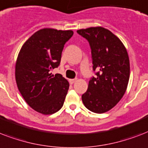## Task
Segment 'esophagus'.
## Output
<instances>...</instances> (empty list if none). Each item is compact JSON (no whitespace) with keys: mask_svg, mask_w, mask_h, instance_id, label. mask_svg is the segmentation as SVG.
<instances>
[{"mask_svg":"<svg viewBox=\"0 0 148 148\" xmlns=\"http://www.w3.org/2000/svg\"><path fill=\"white\" fill-rule=\"evenodd\" d=\"M69 81H70V83H71V84H74L77 81V79H70Z\"/></svg>","mask_w":148,"mask_h":148,"instance_id":"esophagus-1","label":"esophagus"}]
</instances>
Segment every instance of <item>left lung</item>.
<instances>
[{
  "label": "left lung",
  "mask_w": 148,
  "mask_h": 148,
  "mask_svg": "<svg viewBox=\"0 0 148 148\" xmlns=\"http://www.w3.org/2000/svg\"><path fill=\"white\" fill-rule=\"evenodd\" d=\"M88 40L91 50L93 70L96 76L89 81L82 101L88 110L107 112L124 96L130 77L127 50L117 36L101 27L77 31Z\"/></svg>",
  "instance_id": "8db88e82"
}]
</instances>
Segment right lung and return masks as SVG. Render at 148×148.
Listing matches in <instances>:
<instances>
[{
	"mask_svg": "<svg viewBox=\"0 0 148 148\" xmlns=\"http://www.w3.org/2000/svg\"><path fill=\"white\" fill-rule=\"evenodd\" d=\"M72 31L44 28L24 43L15 66L17 88L27 104L43 114H52L62 108L69 89L68 81L51 70L59 66L65 43Z\"/></svg>",
	"mask_w": 148,
	"mask_h": 148,
	"instance_id": "obj_1",
	"label": "right lung"
}]
</instances>
